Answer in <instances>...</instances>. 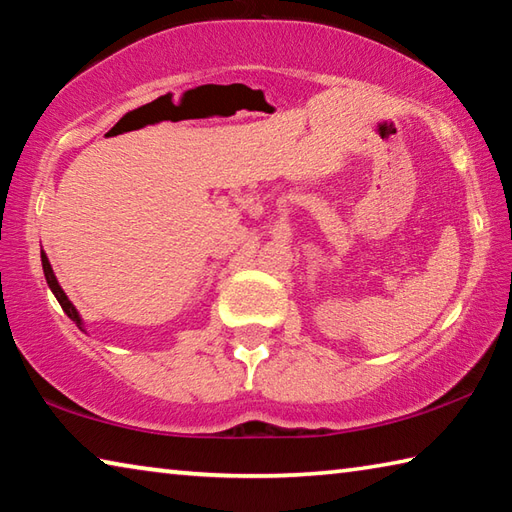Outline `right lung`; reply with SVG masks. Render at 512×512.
<instances>
[{
	"mask_svg": "<svg viewBox=\"0 0 512 512\" xmlns=\"http://www.w3.org/2000/svg\"><path fill=\"white\" fill-rule=\"evenodd\" d=\"M40 257H42V271H45V277H47V284H49V289L54 291V296H56V300L60 302V307H63L65 314H67L69 318H72L74 323L83 329V318H81L79 311H76V307L72 305V300H69V298L65 296V291L60 289V284H58V280H56V275H54V271H51V264H49L47 255H45V250H42Z\"/></svg>",
	"mask_w": 512,
	"mask_h": 512,
	"instance_id": "obj_1",
	"label": "right lung"
}]
</instances>
